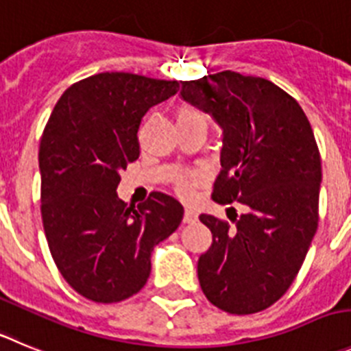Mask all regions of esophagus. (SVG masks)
Masks as SVG:
<instances>
[{
    "instance_id": "esophagus-1",
    "label": "esophagus",
    "mask_w": 351,
    "mask_h": 351,
    "mask_svg": "<svg viewBox=\"0 0 351 351\" xmlns=\"http://www.w3.org/2000/svg\"><path fill=\"white\" fill-rule=\"evenodd\" d=\"M195 221H197V213L194 209L186 208L183 213V223H195Z\"/></svg>"
}]
</instances>
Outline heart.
Listing matches in <instances>:
<instances>
[{
	"label": "heart",
	"mask_w": 351,
	"mask_h": 351,
	"mask_svg": "<svg viewBox=\"0 0 351 351\" xmlns=\"http://www.w3.org/2000/svg\"><path fill=\"white\" fill-rule=\"evenodd\" d=\"M175 121L176 126H185V124H194V123H206L204 116L201 110H197L192 106H180L175 110ZM199 183L197 176H180L175 183V191L178 192L182 197H191L194 192V186Z\"/></svg>",
	"instance_id": "heart-1"
}]
</instances>
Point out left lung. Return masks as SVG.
<instances>
[{"label":"left lung","mask_w":351,"mask_h":351,"mask_svg":"<svg viewBox=\"0 0 351 351\" xmlns=\"http://www.w3.org/2000/svg\"><path fill=\"white\" fill-rule=\"evenodd\" d=\"M180 95L223 130L213 199L244 206L235 227L199 216L213 234L197 261L199 284L223 312H261L289 289L319 225L322 166L312 126L300 104L263 77L223 71L182 81Z\"/></svg>","instance_id":"left-lung-1"}]
</instances>
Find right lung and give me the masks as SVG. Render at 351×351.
I'll list each match as a JSON object with an SVG mask.
<instances>
[{
    "instance_id": "add662e5",
    "label": "right lung",
    "mask_w": 351,
    "mask_h": 351,
    "mask_svg": "<svg viewBox=\"0 0 351 351\" xmlns=\"http://www.w3.org/2000/svg\"><path fill=\"white\" fill-rule=\"evenodd\" d=\"M178 88V81L131 72L95 74L64 91L43 131L48 247L69 286L95 303L138 293L150 275V253L183 218V206L162 192L136 209L116 194L121 171L140 156L142 117Z\"/></svg>"
}]
</instances>
